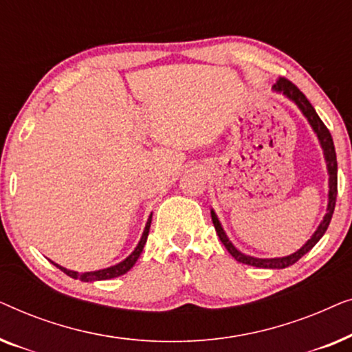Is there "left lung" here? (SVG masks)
Instances as JSON below:
<instances>
[{
    "instance_id": "1",
    "label": "left lung",
    "mask_w": 352,
    "mask_h": 352,
    "mask_svg": "<svg viewBox=\"0 0 352 352\" xmlns=\"http://www.w3.org/2000/svg\"><path fill=\"white\" fill-rule=\"evenodd\" d=\"M272 91L277 94L285 96L288 100H292V102L301 110V113L305 115L307 123L311 124L312 131L316 133L317 139H319V144L322 147V152H324V158L327 163V173H329V204H327V213L324 216V219L320 221V224L317 226L314 234L311 235V239L307 240L300 250H296L295 253L287 254V256H280V258H256V256H250V254L242 253L229 240L228 234H226L223 226H221V221L214 213V210H211V219H213L216 234L219 235V240L239 263L248 264V266H254V267H263V269H285L288 266H292V264H295L300 258L305 256V254L322 239V235L325 234V230L329 229L331 214H333L335 204H336V190H338V165H336V152H335L331 134L329 129H327L324 122L319 118V115L316 113V110L311 105L309 100L306 99V96L302 94L301 91L292 83V81H288L285 78H278L276 81V85L272 86Z\"/></svg>"
}]
</instances>
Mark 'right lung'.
Here are the masks:
<instances>
[{
  "label": "right lung",
  "mask_w": 352,
  "mask_h": 352,
  "mask_svg": "<svg viewBox=\"0 0 352 352\" xmlns=\"http://www.w3.org/2000/svg\"><path fill=\"white\" fill-rule=\"evenodd\" d=\"M151 223H152V214L148 216L147 223H146V228H144V232L141 235V240H139V243L136 245V248L133 250V253L129 254L123 259V261H120L118 264H115V266H110V267H105V269H99V271H91V272H76V271H70V269H65L64 266H59V264H56L54 261H51L54 264L56 267H59L62 272H65L67 276L72 277V278H80L81 282H96V280H109V278H113V277H120L123 276V274H126L129 269H131L136 261L141 256L142 250H144V245L147 242V235H148V229H151Z\"/></svg>",
  "instance_id": "right-lung-1"
}]
</instances>
